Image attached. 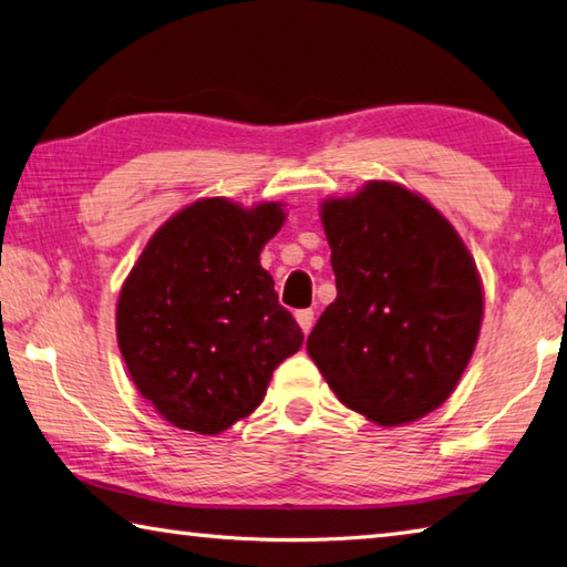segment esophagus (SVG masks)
I'll use <instances>...</instances> for the list:
<instances>
[{"label": "esophagus", "mask_w": 567, "mask_h": 567, "mask_svg": "<svg viewBox=\"0 0 567 567\" xmlns=\"http://www.w3.org/2000/svg\"><path fill=\"white\" fill-rule=\"evenodd\" d=\"M296 321H299V326H301V331H303V333H309V331L313 329V311H311V309H301V311H296Z\"/></svg>", "instance_id": "esophagus-1"}]
</instances>
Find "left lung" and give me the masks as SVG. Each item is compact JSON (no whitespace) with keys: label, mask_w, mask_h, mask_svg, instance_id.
<instances>
[{"label":"left lung","mask_w":567,"mask_h":567,"mask_svg":"<svg viewBox=\"0 0 567 567\" xmlns=\"http://www.w3.org/2000/svg\"><path fill=\"white\" fill-rule=\"evenodd\" d=\"M336 301L306 341L346 409L393 429L451 399L483 323V281L453 224L395 182L319 206Z\"/></svg>","instance_id":"obj_1"}]
</instances>
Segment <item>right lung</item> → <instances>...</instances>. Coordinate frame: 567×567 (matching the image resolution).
<instances>
[{
	"mask_svg": "<svg viewBox=\"0 0 567 567\" xmlns=\"http://www.w3.org/2000/svg\"><path fill=\"white\" fill-rule=\"evenodd\" d=\"M284 202L196 198L156 228L116 301V343L136 391L176 429L216 435L251 415L303 333L278 306L261 248Z\"/></svg>",
	"mask_w": 567,
	"mask_h": 567,
	"instance_id": "add662e5",
	"label": "right lung"
}]
</instances>
